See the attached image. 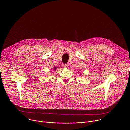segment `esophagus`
Wrapping results in <instances>:
<instances>
[{
    "label": "esophagus",
    "mask_w": 130,
    "mask_h": 130,
    "mask_svg": "<svg viewBox=\"0 0 130 130\" xmlns=\"http://www.w3.org/2000/svg\"><path fill=\"white\" fill-rule=\"evenodd\" d=\"M63 67H64V68H67L68 67V64H64V65H63Z\"/></svg>",
    "instance_id": "obj_1"
}]
</instances>
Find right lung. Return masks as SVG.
<instances>
[{"label":"right lung","instance_id":"obj_1","mask_svg":"<svg viewBox=\"0 0 130 130\" xmlns=\"http://www.w3.org/2000/svg\"><path fill=\"white\" fill-rule=\"evenodd\" d=\"M56 68H57V67H54L53 68V70H56Z\"/></svg>","mask_w":130,"mask_h":130}]
</instances>
